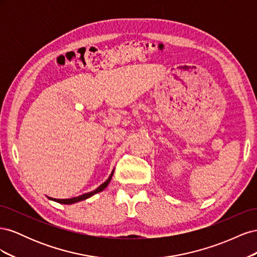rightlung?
I'll use <instances>...</instances> for the list:
<instances>
[{"mask_svg":"<svg viewBox=\"0 0 257 257\" xmlns=\"http://www.w3.org/2000/svg\"><path fill=\"white\" fill-rule=\"evenodd\" d=\"M112 174H113V173H111V176H110L109 178H108L107 180H106L103 184H100L96 190L92 191V192H90V193H87V194H83V195H80V196H78V197H74V198H69V199H56V198H50V197H48V198H49V199H52V200H54V201H57V203H60V204H65V205H71V204L77 203V201H80V200H83V199H87V198L91 197L92 195H94V194H96V193H98V192H102V191L106 188V186L108 185V183L110 182V180H111V177H112Z\"/></svg>","mask_w":257,"mask_h":257,"instance_id":"right-lung-1","label":"right lung"}]
</instances>
